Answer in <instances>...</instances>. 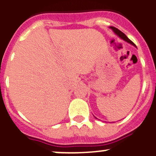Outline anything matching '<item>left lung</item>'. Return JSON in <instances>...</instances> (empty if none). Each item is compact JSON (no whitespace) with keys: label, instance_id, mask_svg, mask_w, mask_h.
<instances>
[{"label":"left lung","instance_id":"left-lung-1","mask_svg":"<svg viewBox=\"0 0 156 156\" xmlns=\"http://www.w3.org/2000/svg\"><path fill=\"white\" fill-rule=\"evenodd\" d=\"M110 28L112 29V30L114 31V32H115V33L116 34V35H118V36L120 37V38H122L123 40H124V41H127V42H128V43H130V44H133V45L136 46V44H134V43L133 42V41H131V40H130L128 38H127V36L125 35V34L124 33V32H121V31H120L118 29H117V28L114 27V26H110Z\"/></svg>","mask_w":156,"mask_h":156}]
</instances>
